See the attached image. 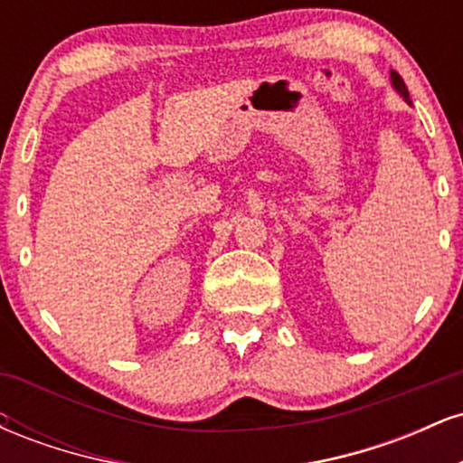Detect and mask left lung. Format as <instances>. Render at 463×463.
<instances>
[{
    "label": "left lung",
    "instance_id": "8db88e82",
    "mask_svg": "<svg viewBox=\"0 0 463 463\" xmlns=\"http://www.w3.org/2000/svg\"><path fill=\"white\" fill-rule=\"evenodd\" d=\"M392 87L396 89L398 93L402 95V99H405L407 104H411V99H409V91H407V87H405V82H402V78L398 76L396 71H392Z\"/></svg>",
    "mask_w": 463,
    "mask_h": 463
}]
</instances>
